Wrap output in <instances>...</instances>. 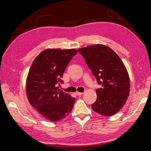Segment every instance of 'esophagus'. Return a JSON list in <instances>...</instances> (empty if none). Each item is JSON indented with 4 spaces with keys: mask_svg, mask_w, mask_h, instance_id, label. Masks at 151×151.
<instances>
[{
    "mask_svg": "<svg viewBox=\"0 0 151 151\" xmlns=\"http://www.w3.org/2000/svg\"><path fill=\"white\" fill-rule=\"evenodd\" d=\"M77 96H80V95H83V93H81V92H76V93Z\"/></svg>",
    "mask_w": 151,
    "mask_h": 151,
    "instance_id": "34e87169",
    "label": "esophagus"
}]
</instances>
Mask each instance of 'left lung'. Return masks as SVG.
<instances>
[{"label":"left lung","mask_w":151,"mask_h":151,"mask_svg":"<svg viewBox=\"0 0 151 151\" xmlns=\"http://www.w3.org/2000/svg\"><path fill=\"white\" fill-rule=\"evenodd\" d=\"M101 88L96 89L97 99L91 105L103 116H112L124 106L130 92L127 68L118 55L109 47L96 44L78 50Z\"/></svg>","instance_id":"1"}]
</instances>
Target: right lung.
<instances>
[{"label":"right lung","instance_id":"add662e5","mask_svg":"<svg viewBox=\"0 0 151 151\" xmlns=\"http://www.w3.org/2000/svg\"><path fill=\"white\" fill-rule=\"evenodd\" d=\"M76 49L48 48L35 58L26 79L28 101L45 119L57 122L65 118L74 106L75 98L58 85L68 63L77 53Z\"/></svg>","mask_w":151,"mask_h":151}]
</instances>
